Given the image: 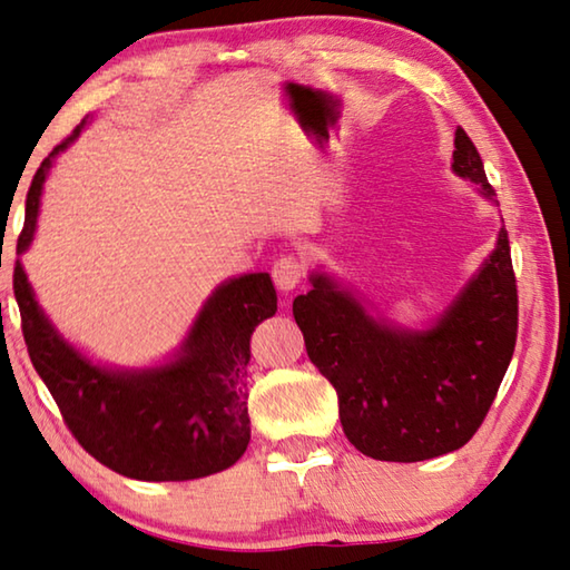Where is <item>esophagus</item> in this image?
Instances as JSON below:
<instances>
[{
    "instance_id": "34e87169",
    "label": "esophagus",
    "mask_w": 570,
    "mask_h": 570,
    "mask_svg": "<svg viewBox=\"0 0 570 570\" xmlns=\"http://www.w3.org/2000/svg\"><path fill=\"white\" fill-rule=\"evenodd\" d=\"M305 277V263L297 255H283L273 265V279L279 291H293L303 283Z\"/></svg>"
}]
</instances>
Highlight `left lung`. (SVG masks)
Wrapping results in <instances>:
<instances>
[{
	"label": "left lung",
	"instance_id": "obj_1",
	"mask_svg": "<svg viewBox=\"0 0 570 570\" xmlns=\"http://www.w3.org/2000/svg\"><path fill=\"white\" fill-rule=\"evenodd\" d=\"M452 169L495 197L478 148L456 128ZM293 303L307 356L331 381L341 424L358 452L384 462H422L468 444L482 426L518 338V283L510 239L429 331L373 321L331 277Z\"/></svg>",
	"mask_w": 570,
	"mask_h": 570
}]
</instances>
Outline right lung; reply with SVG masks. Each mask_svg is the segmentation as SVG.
I'll list each match as a JSON object with an SVG mask.
<instances>
[{"instance_id": "obj_1", "label": "right lung", "mask_w": 570, "mask_h": 570, "mask_svg": "<svg viewBox=\"0 0 570 570\" xmlns=\"http://www.w3.org/2000/svg\"><path fill=\"white\" fill-rule=\"evenodd\" d=\"M82 124L37 169L17 255L32 242L52 158L78 138ZM12 283L32 366L50 389L65 426L100 464L124 478L179 482L227 470L245 454L249 338L277 311L267 273L222 285L199 313L181 356L164 368L134 373L92 366L68 346L37 305L20 259Z\"/></svg>"}]
</instances>
